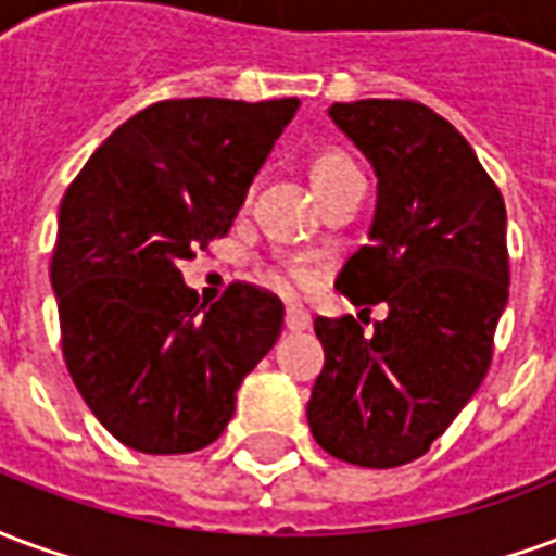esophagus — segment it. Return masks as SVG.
Wrapping results in <instances>:
<instances>
[{"instance_id":"1","label":"esophagus","mask_w":556,"mask_h":556,"mask_svg":"<svg viewBox=\"0 0 556 556\" xmlns=\"http://www.w3.org/2000/svg\"><path fill=\"white\" fill-rule=\"evenodd\" d=\"M309 325H313L309 313H303L298 306H289V309H286V327H289L291 333H301V330H306Z\"/></svg>"}]
</instances>
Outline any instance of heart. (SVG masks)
<instances>
[{
  "label": "heart",
  "mask_w": 556,
  "mask_h": 556,
  "mask_svg": "<svg viewBox=\"0 0 556 556\" xmlns=\"http://www.w3.org/2000/svg\"><path fill=\"white\" fill-rule=\"evenodd\" d=\"M306 175H309V184H313L315 195H325L327 190H333V187H339L342 181L357 178L361 172H357V166H354L345 154H339L333 148H321V151H315L313 157H309V163H306ZM279 286L286 291L306 289V274L298 270V267H289V270L279 274Z\"/></svg>",
  "instance_id": "b5f03b06"
}]
</instances>
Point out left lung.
I'll return each instance as SVG.
<instances>
[{
  "label": "left lung",
  "instance_id": "obj_1",
  "mask_svg": "<svg viewBox=\"0 0 556 556\" xmlns=\"http://www.w3.org/2000/svg\"><path fill=\"white\" fill-rule=\"evenodd\" d=\"M327 115L378 178L369 243L337 289L357 306L387 303V318L372 333L351 315L315 318L325 369L306 419L342 462L399 467L429 453L489 372L509 301L506 205L470 142L429 106L354 101Z\"/></svg>",
  "mask_w": 556,
  "mask_h": 556
}]
</instances>
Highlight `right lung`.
I'll return each instance as SVG.
<instances>
[{
  "mask_svg": "<svg viewBox=\"0 0 556 556\" xmlns=\"http://www.w3.org/2000/svg\"><path fill=\"white\" fill-rule=\"evenodd\" d=\"M301 101L187 98L106 139L59 207L53 294L67 372L115 441L195 453L282 330V303L235 282L199 303L181 262L223 238Z\"/></svg>",
  "mask_w": 556,
  "mask_h": 556,
  "instance_id": "add662e5",
  "label": "right lung"
}]
</instances>
